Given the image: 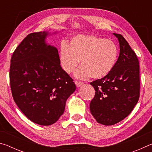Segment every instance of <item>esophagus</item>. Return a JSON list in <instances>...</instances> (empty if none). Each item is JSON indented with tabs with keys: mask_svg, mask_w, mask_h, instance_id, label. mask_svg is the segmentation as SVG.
I'll use <instances>...</instances> for the list:
<instances>
[{
	"mask_svg": "<svg viewBox=\"0 0 152 152\" xmlns=\"http://www.w3.org/2000/svg\"><path fill=\"white\" fill-rule=\"evenodd\" d=\"M75 84H76V87H80L81 86H82L84 84V83L83 82H79V81H75Z\"/></svg>",
	"mask_w": 152,
	"mask_h": 152,
	"instance_id": "esophagus-1",
	"label": "esophagus"
}]
</instances>
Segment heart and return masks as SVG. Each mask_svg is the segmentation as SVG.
<instances>
[{
  "mask_svg": "<svg viewBox=\"0 0 152 152\" xmlns=\"http://www.w3.org/2000/svg\"><path fill=\"white\" fill-rule=\"evenodd\" d=\"M118 48L113 41L94 35H78L68 44L62 42L59 51L60 65L66 73L71 74L80 64L77 78H104L115 68L118 58Z\"/></svg>",
  "mask_w": 152,
  "mask_h": 152,
  "instance_id": "1",
  "label": "heart"
}]
</instances>
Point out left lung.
<instances>
[{
    "label": "left lung",
    "mask_w": 152,
    "mask_h": 152,
    "mask_svg": "<svg viewBox=\"0 0 152 152\" xmlns=\"http://www.w3.org/2000/svg\"><path fill=\"white\" fill-rule=\"evenodd\" d=\"M119 43V56L107 76L91 82L95 90L90 104L99 123L113 125L127 117L140 98V65L135 53L121 35L113 33Z\"/></svg>",
    "instance_id": "obj_1"
}]
</instances>
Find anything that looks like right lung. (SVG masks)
Wrapping results in <instances>:
<instances>
[{
    "instance_id": "right-lung-1",
    "label": "right lung",
    "mask_w": 152,
    "mask_h": 152,
    "mask_svg": "<svg viewBox=\"0 0 152 152\" xmlns=\"http://www.w3.org/2000/svg\"><path fill=\"white\" fill-rule=\"evenodd\" d=\"M52 34L44 31L28 35L12 53L10 66L15 103L32 122L44 126L57 121L76 90L60 66L57 48L46 43Z\"/></svg>"
}]
</instances>
